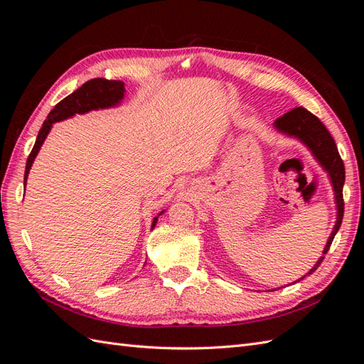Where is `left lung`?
<instances>
[{
    "label": "left lung",
    "mask_w": 364,
    "mask_h": 364,
    "mask_svg": "<svg viewBox=\"0 0 364 364\" xmlns=\"http://www.w3.org/2000/svg\"><path fill=\"white\" fill-rule=\"evenodd\" d=\"M274 127H277L279 132H284V134L301 139L304 144L313 151V155L318 162H321L322 167L328 171L334 186L336 203H337V222L331 232V237H329L328 243L323 249V257H321V259L316 262V266L306 273V274H311L314 270H317L318 266H321V262L325 258V253L329 250V247H331L333 240L337 234V230L340 229L341 220H343L345 165L338 155V150L331 134H329L322 121L316 115H313L310 111H306L305 107H294L290 112L284 114L282 117H279L277 121H274Z\"/></svg>",
    "instance_id": "obj_1"
}]
</instances>
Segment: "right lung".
Masks as SVG:
<instances>
[{"label":"right lung","mask_w":364,"mask_h":364,"mask_svg":"<svg viewBox=\"0 0 364 364\" xmlns=\"http://www.w3.org/2000/svg\"><path fill=\"white\" fill-rule=\"evenodd\" d=\"M123 97H124V83L121 80L91 79L86 83H83L79 90H75L73 94L65 97L62 102H59L56 106H54L53 111L48 114L47 119L43 121L35 146H33L30 155H28V159L26 164V173H24V185L27 182L31 164H33V161H35L38 151L42 146V142L46 141L53 123H56V121H62L68 117H73L74 114H85L87 111H94V109L115 106L121 102V98ZM156 222H158V217H155V220H153L151 229L155 228Z\"/></svg>","instance_id":"right-lung-1"}]
</instances>
